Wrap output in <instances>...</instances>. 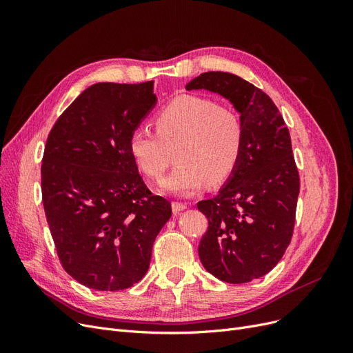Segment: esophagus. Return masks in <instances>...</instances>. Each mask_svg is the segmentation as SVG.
Here are the masks:
<instances>
[{"mask_svg": "<svg viewBox=\"0 0 353 353\" xmlns=\"http://www.w3.org/2000/svg\"><path fill=\"white\" fill-rule=\"evenodd\" d=\"M184 209H187V203H181V201H172V212L175 213H179L183 212Z\"/></svg>", "mask_w": 353, "mask_h": 353, "instance_id": "esophagus-1", "label": "esophagus"}]
</instances>
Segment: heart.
Segmentation results:
<instances>
[{
  "label": "heart",
  "instance_id": "heart-1",
  "mask_svg": "<svg viewBox=\"0 0 353 353\" xmlns=\"http://www.w3.org/2000/svg\"><path fill=\"white\" fill-rule=\"evenodd\" d=\"M154 128H135L128 138V150L140 172L160 179L175 148L176 166L160 184L162 193L193 196L206 181H225L241 159L239 116L213 100L179 95L156 114Z\"/></svg>",
  "mask_w": 353,
  "mask_h": 353
}]
</instances>
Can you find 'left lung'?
<instances>
[{"label":"left lung","instance_id":"obj_1","mask_svg":"<svg viewBox=\"0 0 353 353\" xmlns=\"http://www.w3.org/2000/svg\"><path fill=\"white\" fill-rule=\"evenodd\" d=\"M185 90L216 92L240 113V162L215 197L197 203L209 221L199 256L218 280L249 283L280 262L293 236L301 181L290 132L268 95L237 74L201 73Z\"/></svg>","mask_w":353,"mask_h":353}]
</instances>
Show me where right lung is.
<instances>
[{
    "label": "right lung",
    "mask_w": 353,
    "mask_h": 353,
    "mask_svg": "<svg viewBox=\"0 0 353 353\" xmlns=\"http://www.w3.org/2000/svg\"><path fill=\"white\" fill-rule=\"evenodd\" d=\"M154 105L153 81L94 83L47 138L41 190L51 237L65 271L94 290H125L140 281L172 215L128 150L130 134Z\"/></svg>",
    "instance_id": "1"
}]
</instances>
